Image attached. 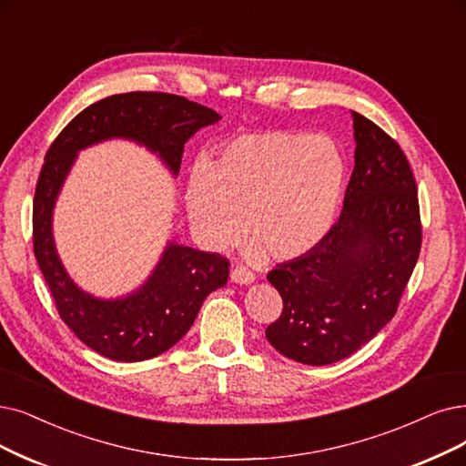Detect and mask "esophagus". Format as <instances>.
Instances as JSON below:
<instances>
[{"mask_svg": "<svg viewBox=\"0 0 466 466\" xmlns=\"http://www.w3.org/2000/svg\"><path fill=\"white\" fill-rule=\"evenodd\" d=\"M254 279H256L254 273L248 271V269L243 268V266H237V268L231 269V281H233V283L250 285V283H254Z\"/></svg>", "mask_w": 466, "mask_h": 466, "instance_id": "esophagus-1", "label": "esophagus"}]
</instances>
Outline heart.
Returning a JSON list of instances; mask_svg holds the SVG:
<instances>
[{
    "label": "heart",
    "instance_id": "heart-1",
    "mask_svg": "<svg viewBox=\"0 0 466 466\" xmlns=\"http://www.w3.org/2000/svg\"><path fill=\"white\" fill-rule=\"evenodd\" d=\"M344 179V158L327 136L266 129L226 141L210 166H197L185 204L210 248L235 243L248 226L254 258L268 250L275 259H294L330 231Z\"/></svg>",
    "mask_w": 466,
    "mask_h": 466
}]
</instances>
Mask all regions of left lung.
<instances>
[{
  "label": "left lung",
  "mask_w": 466,
  "mask_h": 466,
  "mask_svg": "<svg viewBox=\"0 0 466 466\" xmlns=\"http://www.w3.org/2000/svg\"><path fill=\"white\" fill-rule=\"evenodd\" d=\"M351 118L356 166L339 221L313 250L268 273L283 311L266 337L306 365L351 356L394 318L422 243L407 157L375 122L353 110Z\"/></svg>",
  "instance_id": "obj_1"
}]
</instances>
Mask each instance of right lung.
Instances as JSON below:
<instances>
[{
	"label": "right lung",
	"instance_id": "right-lung-1",
	"mask_svg": "<svg viewBox=\"0 0 466 466\" xmlns=\"http://www.w3.org/2000/svg\"><path fill=\"white\" fill-rule=\"evenodd\" d=\"M216 110L160 91H129L84 108L51 143L35 185L32 210L34 256L61 319L93 351L115 361H143L179 342L212 290L228 283L229 259L168 243L158 266L136 292L101 300L74 285L55 250L51 216L78 151L105 139L145 145L177 176L183 145L218 122Z\"/></svg>",
	"mask_w": 466,
	"mask_h": 466
}]
</instances>
